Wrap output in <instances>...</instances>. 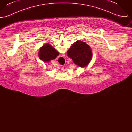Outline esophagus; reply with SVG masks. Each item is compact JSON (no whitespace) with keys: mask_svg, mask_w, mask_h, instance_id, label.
<instances>
[{"mask_svg":"<svg viewBox=\"0 0 132 132\" xmlns=\"http://www.w3.org/2000/svg\"><path fill=\"white\" fill-rule=\"evenodd\" d=\"M63 54H62V56H60V57H59V58H58V60H61V59H62V58H63ZM60 66H61V65H60Z\"/></svg>","mask_w":132,"mask_h":132,"instance_id":"1","label":"esophagus"}]
</instances>
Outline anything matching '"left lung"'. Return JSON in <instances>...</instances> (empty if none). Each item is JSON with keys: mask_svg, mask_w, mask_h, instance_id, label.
<instances>
[{"mask_svg": "<svg viewBox=\"0 0 132 132\" xmlns=\"http://www.w3.org/2000/svg\"><path fill=\"white\" fill-rule=\"evenodd\" d=\"M67 55L77 65L85 67L92 59V52L90 46L86 43L78 40L72 45L67 52Z\"/></svg>", "mask_w": 132, "mask_h": 132, "instance_id": "1", "label": "left lung"}]
</instances>
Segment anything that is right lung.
Wrapping results in <instances>:
<instances>
[{"instance_id": "obj_1", "label": "right lung", "mask_w": 132, "mask_h": 132, "mask_svg": "<svg viewBox=\"0 0 132 132\" xmlns=\"http://www.w3.org/2000/svg\"><path fill=\"white\" fill-rule=\"evenodd\" d=\"M59 55V52L50 44H46L43 45L38 52L39 58L45 62L54 59Z\"/></svg>"}]
</instances>
